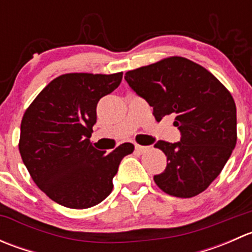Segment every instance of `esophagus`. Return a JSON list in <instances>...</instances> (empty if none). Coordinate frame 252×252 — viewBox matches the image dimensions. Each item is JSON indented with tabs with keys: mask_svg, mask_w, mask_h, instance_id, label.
<instances>
[{
	"mask_svg": "<svg viewBox=\"0 0 252 252\" xmlns=\"http://www.w3.org/2000/svg\"><path fill=\"white\" fill-rule=\"evenodd\" d=\"M146 149H147L146 146H141V145H138V144L135 145V150L139 152V154H142V152H144Z\"/></svg>",
	"mask_w": 252,
	"mask_h": 252,
	"instance_id": "34e87169",
	"label": "esophagus"
}]
</instances>
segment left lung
I'll use <instances>...</instances> for the list:
<instances>
[{
	"mask_svg": "<svg viewBox=\"0 0 252 252\" xmlns=\"http://www.w3.org/2000/svg\"><path fill=\"white\" fill-rule=\"evenodd\" d=\"M131 89L154 108L157 122L174 117L180 141L159 140L167 156L157 187L175 197L199 195L222 172L236 144V107L224 85L184 57L164 58L126 73Z\"/></svg>",
	"mask_w": 252,
	"mask_h": 252,
	"instance_id": "obj_1",
	"label": "left lung"
}]
</instances>
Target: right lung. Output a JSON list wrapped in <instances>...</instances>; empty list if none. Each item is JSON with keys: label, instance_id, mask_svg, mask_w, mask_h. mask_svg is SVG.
<instances>
[{"label": "right lung", "instance_id": "add662e5", "mask_svg": "<svg viewBox=\"0 0 252 252\" xmlns=\"http://www.w3.org/2000/svg\"><path fill=\"white\" fill-rule=\"evenodd\" d=\"M123 73H68L53 79L27 108L20 124L19 152L35 184L51 200L75 210L100 204L134 145L95 149L90 142L101 97L116 90Z\"/></svg>", "mask_w": 252, "mask_h": 252}]
</instances>
